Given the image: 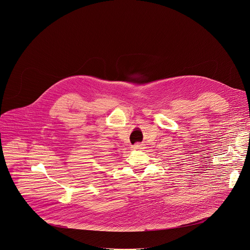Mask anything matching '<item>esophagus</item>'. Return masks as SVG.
<instances>
[{"mask_svg":"<svg viewBox=\"0 0 250 250\" xmlns=\"http://www.w3.org/2000/svg\"><path fill=\"white\" fill-rule=\"evenodd\" d=\"M133 150H142L143 149V144H140V143H137L135 145H133Z\"/></svg>","mask_w":250,"mask_h":250,"instance_id":"1","label":"esophagus"}]
</instances>
